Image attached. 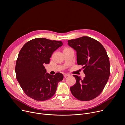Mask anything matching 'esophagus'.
<instances>
[{
    "mask_svg": "<svg viewBox=\"0 0 125 125\" xmlns=\"http://www.w3.org/2000/svg\"><path fill=\"white\" fill-rule=\"evenodd\" d=\"M69 76V75L68 74H64V76L65 77H66Z\"/></svg>",
    "mask_w": 125,
    "mask_h": 125,
    "instance_id": "1",
    "label": "esophagus"
}]
</instances>
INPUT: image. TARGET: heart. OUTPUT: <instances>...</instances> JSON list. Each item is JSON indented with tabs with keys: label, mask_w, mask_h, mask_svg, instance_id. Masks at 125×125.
<instances>
[{
	"label": "heart",
	"mask_w": 125,
	"mask_h": 125,
	"mask_svg": "<svg viewBox=\"0 0 125 125\" xmlns=\"http://www.w3.org/2000/svg\"><path fill=\"white\" fill-rule=\"evenodd\" d=\"M68 48H69V47H67V48H65V49H68Z\"/></svg>",
	"instance_id": "1"
}]
</instances>
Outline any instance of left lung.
Instances as JSON below:
<instances>
[{
    "instance_id": "left-lung-1",
    "label": "left lung",
    "mask_w": 125,
    "mask_h": 125,
    "mask_svg": "<svg viewBox=\"0 0 125 125\" xmlns=\"http://www.w3.org/2000/svg\"><path fill=\"white\" fill-rule=\"evenodd\" d=\"M77 52V63L83 67L85 77L73 75L76 83L70 87L72 94L81 101L91 100L103 90L110 76L109 57L103 45L96 40L83 37L68 41Z\"/></svg>"
}]
</instances>
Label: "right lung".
I'll use <instances>...</instances> for the list:
<instances>
[{"mask_svg": "<svg viewBox=\"0 0 125 125\" xmlns=\"http://www.w3.org/2000/svg\"><path fill=\"white\" fill-rule=\"evenodd\" d=\"M63 45L61 41L36 38L22 47L17 59L16 79L29 97L38 101L50 99L55 94L63 75L46 73L44 65L49 64L52 53Z\"/></svg>", "mask_w": 125, "mask_h": 125, "instance_id": "add662e5", "label": "right lung"}]
</instances>
